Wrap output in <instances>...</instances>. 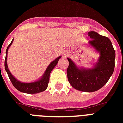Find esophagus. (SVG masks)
<instances>
[{"instance_id":"1","label":"esophagus","mask_w":123,"mask_h":123,"mask_svg":"<svg viewBox=\"0 0 123 123\" xmlns=\"http://www.w3.org/2000/svg\"><path fill=\"white\" fill-rule=\"evenodd\" d=\"M68 55V52H64L63 53V57H66Z\"/></svg>"}]
</instances>
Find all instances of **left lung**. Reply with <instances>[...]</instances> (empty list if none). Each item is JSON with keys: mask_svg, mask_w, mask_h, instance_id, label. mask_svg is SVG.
<instances>
[{"mask_svg": "<svg viewBox=\"0 0 123 123\" xmlns=\"http://www.w3.org/2000/svg\"><path fill=\"white\" fill-rule=\"evenodd\" d=\"M92 40L88 46L99 54L97 62L92 67L79 66L70 58H67L69 66L68 79L74 89L82 92L96 91L103 87L112 75L115 66L116 52L108 37L94 31L88 32Z\"/></svg>", "mask_w": 123, "mask_h": 123, "instance_id": "1", "label": "left lung"}]
</instances>
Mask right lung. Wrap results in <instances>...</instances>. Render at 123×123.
<instances>
[{
	"label": "right lung",
	"mask_w": 123,
	"mask_h": 123,
	"mask_svg": "<svg viewBox=\"0 0 123 123\" xmlns=\"http://www.w3.org/2000/svg\"><path fill=\"white\" fill-rule=\"evenodd\" d=\"M13 42V39L11 43L9 44L7 48L6 49V59H5L4 62V66L6 71L8 75V77L10 79L11 82L13 86L16 88V89L18 90L19 91L24 92L27 94H36L41 92L44 91L46 89V88L48 87V82H49V79H50V75L51 71L53 70L54 68L55 67V66L57 64V62L61 58V56H59L51 62L48 67L46 68V70L44 71V73L43 75L39 78L38 80L32 82H22L18 80L13 75L11 74V73L9 71V69L7 66V52L8 49L12 44Z\"/></svg>",
	"instance_id": "1"
}]
</instances>
